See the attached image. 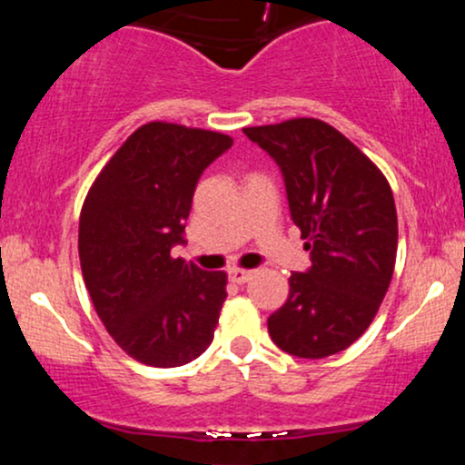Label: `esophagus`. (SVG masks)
I'll use <instances>...</instances> for the list:
<instances>
[{
    "label": "esophagus",
    "mask_w": 465,
    "mask_h": 465,
    "mask_svg": "<svg viewBox=\"0 0 465 465\" xmlns=\"http://www.w3.org/2000/svg\"><path fill=\"white\" fill-rule=\"evenodd\" d=\"M251 275H253V271H247V269H229V280H232L233 284H244V282L251 280Z\"/></svg>",
    "instance_id": "34e87169"
}]
</instances>
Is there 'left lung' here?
<instances>
[{"mask_svg":"<svg viewBox=\"0 0 465 465\" xmlns=\"http://www.w3.org/2000/svg\"><path fill=\"white\" fill-rule=\"evenodd\" d=\"M284 177L288 210L311 251L269 317L280 350L325 359L370 328L393 275L398 216L381 170L348 137L314 117L244 129Z\"/></svg>","mask_w":465,"mask_h":465,"instance_id":"left-lung-1","label":"left lung"}]
</instances>
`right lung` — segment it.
I'll use <instances>...</instances> for the list:
<instances>
[{
	"instance_id": "right-lung-1",
	"label": "right lung",
	"mask_w": 465,
	"mask_h": 465,
	"mask_svg": "<svg viewBox=\"0 0 465 465\" xmlns=\"http://www.w3.org/2000/svg\"><path fill=\"white\" fill-rule=\"evenodd\" d=\"M229 135L151 122L94 181L78 227L84 286L106 332L151 367H179L210 348L227 297L223 271L174 260L203 170Z\"/></svg>"
}]
</instances>
